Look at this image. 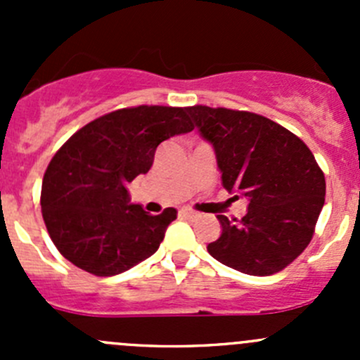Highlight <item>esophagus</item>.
I'll return each instance as SVG.
<instances>
[{"instance_id":"34e87169","label":"esophagus","mask_w":360,"mask_h":360,"mask_svg":"<svg viewBox=\"0 0 360 360\" xmlns=\"http://www.w3.org/2000/svg\"><path fill=\"white\" fill-rule=\"evenodd\" d=\"M179 216L181 217H186V219H197V217L200 216V214L195 212V210H191V209H186V207H184V209L179 210Z\"/></svg>"}]
</instances>
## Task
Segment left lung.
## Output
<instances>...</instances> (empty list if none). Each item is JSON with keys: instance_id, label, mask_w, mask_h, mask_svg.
I'll list each match as a JSON object with an SVG mask.
<instances>
[{"instance_id": "left-lung-1", "label": "left lung", "mask_w": 360, "mask_h": 360, "mask_svg": "<svg viewBox=\"0 0 360 360\" xmlns=\"http://www.w3.org/2000/svg\"><path fill=\"white\" fill-rule=\"evenodd\" d=\"M186 111L216 151L223 186L249 200L242 219L217 216L223 231L207 245L209 254L248 275L284 270L310 244L324 207L326 179L314 153L256 112L209 106Z\"/></svg>"}]
</instances>
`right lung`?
I'll list each match as a JSON object with an SVG mask.
<instances>
[{"mask_svg": "<svg viewBox=\"0 0 360 360\" xmlns=\"http://www.w3.org/2000/svg\"><path fill=\"white\" fill-rule=\"evenodd\" d=\"M193 130L186 108L136 106L99 116L50 160L41 214L50 238L75 266L111 277L155 254L177 217L130 203L127 184L153 165L158 144Z\"/></svg>", "mask_w": 360, "mask_h": 360, "instance_id": "add662e5", "label": "right lung"}]
</instances>
